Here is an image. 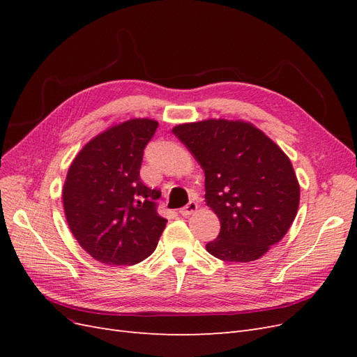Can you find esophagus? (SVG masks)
<instances>
[{
  "label": "esophagus",
  "instance_id": "1",
  "mask_svg": "<svg viewBox=\"0 0 357 357\" xmlns=\"http://www.w3.org/2000/svg\"><path fill=\"white\" fill-rule=\"evenodd\" d=\"M198 210V204L197 202H193V201H190L189 204H186L185 207L183 208H180V214L183 215V218H188V215H190V214H193Z\"/></svg>",
  "mask_w": 357,
  "mask_h": 357
}]
</instances>
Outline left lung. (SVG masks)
I'll list each match as a JSON object with an SVG mask.
<instances>
[{
  "label": "left lung",
  "instance_id": "1",
  "mask_svg": "<svg viewBox=\"0 0 357 357\" xmlns=\"http://www.w3.org/2000/svg\"><path fill=\"white\" fill-rule=\"evenodd\" d=\"M205 172V202L220 232L205 248L228 262H250L294 223L299 183L290 159L250 123L210 119L172 129Z\"/></svg>",
  "mask_w": 357,
  "mask_h": 357
}]
</instances>
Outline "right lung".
<instances>
[{
    "label": "right lung",
    "mask_w": 357,
    "mask_h": 357,
    "mask_svg": "<svg viewBox=\"0 0 357 357\" xmlns=\"http://www.w3.org/2000/svg\"><path fill=\"white\" fill-rule=\"evenodd\" d=\"M158 122L132 119L96 135L75 156L62 190L74 238L95 261L134 265L155 252L167 219L160 190L139 178L143 153Z\"/></svg>",
    "instance_id": "right-lung-1"
}]
</instances>
